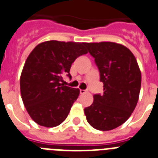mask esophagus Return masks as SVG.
<instances>
[{"instance_id":"34e87169","label":"esophagus","mask_w":158,"mask_h":158,"mask_svg":"<svg viewBox=\"0 0 158 158\" xmlns=\"http://www.w3.org/2000/svg\"><path fill=\"white\" fill-rule=\"evenodd\" d=\"M85 93V89H80V94H83Z\"/></svg>"}]
</instances>
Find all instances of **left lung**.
Masks as SVG:
<instances>
[{
	"label": "left lung",
	"mask_w": 158,
	"mask_h": 158,
	"mask_svg": "<svg viewBox=\"0 0 158 158\" xmlns=\"http://www.w3.org/2000/svg\"><path fill=\"white\" fill-rule=\"evenodd\" d=\"M94 58L103 83V94L94 95L92 105L84 109L94 128L109 131L123 124L137 104L141 73L134 55L126 47L112 42L85 43Z\"/></svg>",
	"instance_id": "8db88e82"
}]
</instances>
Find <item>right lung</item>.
<instances>
[{
  "label": "right lung",
  "instance_id": "obj_1",
  "mask_svg": "<svg viewBox=\"0 0 158 158\" xmlns=\"http://www.w3.org/2000/svg\"><path fill=\"white\" fill-rule=\"evenodd\" d=\"M85 43L44 42L27 57L20 78L21 95L31 118L40 126L56 127L67 118L78 98V89L66 86L74 60L87 53Z\"/></svg>",
  "mask_w": 158,
  "mask_h": 158
}]
</instances>
